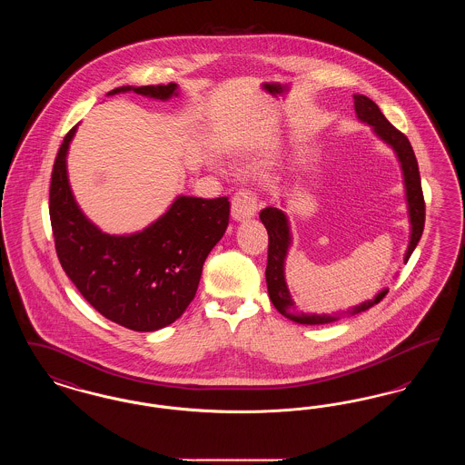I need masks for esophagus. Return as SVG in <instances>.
<instances>
[{
  "label": "esophagus",
  "instance_id": "esophagus-1",
  "mask_svg": "<svg viewBox=\"0 0 465 465\" xmlns=\"http://www.w3.org/2000/svg\"><path fill=\"white\" fill-rule=\"evenodd\" d=\"M256 211H258V193L249 186L239 188L232 197V216L237 222H242V220L252 218Z\"/></svg>",
  "mask_w": 465,
  "mask_h": 465
}]
</instances>
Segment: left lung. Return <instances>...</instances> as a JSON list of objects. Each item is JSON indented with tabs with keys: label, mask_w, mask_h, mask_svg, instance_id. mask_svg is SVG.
Listing matches in <instances>:
<instances>
[{
	"label": "left lung",
	"mask_w": 465,
	"mask_h": 465,
	"mask_svg": "<svg viewBox=\"0 0 465 465\" xmlns=\"http://www.w3.org/2000/svg\"><path fill=\"white\" fill-rule=\"evenodd\" d=\"M354 106L359 120L373 125L375 133L387 144H391L398 153L399 162H401V167H402V174H404L406 197H408L410 220H411V241H410L406 256H404V262H408L411 252L415 251L417 243L420 241L423 224H425V200H423V192H421L420 173H419L417 156H415V152H413L408 137L398 131L383 116V113L376 106L375 101H371L366 95L357 94V95H354ZM260 220L265 224L266 232H268V260H266L265 272L268 296H270L273 307L279 310L284 317H288L294 322H300V324H328V322L336 321L338 317H351V315L361 313L364 310L371 309L385 298L387 289L381 291L375 300H368V302H364L357 307H352L347 312H341V313H338V317L300 313L296 305H294V302L291 300V294H289L288 286H286V279H284V260H286L289 242H291L286 214L281 209L266 207L260 213Z\"/></svg>",
	"instance_id": "obj_1"
}]
</instances>
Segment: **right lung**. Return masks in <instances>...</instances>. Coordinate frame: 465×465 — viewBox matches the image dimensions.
<instances>
[{"instance_id": "1", "label": "right lung", "mask_w": 465, "mask_h": 465, "mask_svg": "<svg viewBox=\"0 0 465 465\" xmlns=\"http://www.w3.org/2000/svg\"><path fill=\"white\" fill-rule=\"evenodd\" d=\"M169 99L176 84L120 87ZM76 127L66 134L50 179V223L55 251L67 277L94 309L134 331L173 324L195 298L202 266L230 220L228 197H179L141 233L127 237L97 230L71 195L66 153Z\"/></svg>"}]
</instances>
